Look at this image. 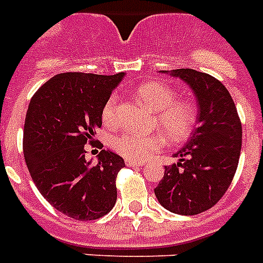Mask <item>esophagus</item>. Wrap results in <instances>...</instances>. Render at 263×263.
<instances>
[{"label":"esophagus","mask_w":263,"mask_h":263,"mask_svg":"<svg viewBox=\"0 0 263 263\" xmlns=\"http://www.w3.org/2000/svg\"><path fill=\"white\" fill-rule=\"evenodd\" d=\"M125 165L129 166V167H136V166H143V162H136V161H131V159H125Z\"/></svg>","instance_id":"34e87169"}]
</instances>
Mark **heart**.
Returning <instances> with one entry per match:
<instances>
[{
    "instance_id": "b5f03b06",
    "label": "heart",
    "mask_w": 263,
    "mask_h": 263,
    "mask_svg": "<svg viewBox=\"0 0 263 263\" xmlns=\"http://www.w3.org/2000/svg\"><path fill=\"white\" fill-rule=\"evenodd\" d=\"M136 95L155 112V124L172 142H185L192 135L197 121V110L193 102L185 98L174 100L176 93L172 87L154 81L139 85ZM117 119V98L112 96L102 108V120L105 124L113 125ZM165 146L166 139L162 134L139 135L125 131L112 139L113 150L121 157L136 162L144 161Z\"/></svg>"
}]
</instances>
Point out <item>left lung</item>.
<instances>
[{"instance_id":"1","label":"left lung","mask_w":263,"mask_h":263,"mask_svg":"<svg viewBox=\"0 0 263 263\" xmlns=\"http://www.w3.org/2000/svg\"><path fill=\"white\" fill-rule=\"evenodd\" d=\"M161 72L192 87L198 116L191 139L174 154L178 162L165 166L154 192L170 212L197 215L212 208L231 185L242 148V124L231 95L215 77L192 69Z\"/></svg>"}]
</instances>
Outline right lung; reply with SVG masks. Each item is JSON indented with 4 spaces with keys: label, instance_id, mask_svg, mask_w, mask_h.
I'll use <instances>...</instances> for the list:
<instances>
[{
    "label": "right lung",
    "instance_id": "add662e5",
    "mask_svg": "<svg viewBox=\"0 0 263 263\" xmlns=\"http://www.w3.org/2000/svg\"><path fill=\"white\" fill-rule=\"evenodd\" d=\"M124 72L100 76L62 72L32 97L23 150L36 187L51 205L76 220H96L116 204V177L124 159L109 150L85 159L102 124V108Z\"/></svg>",
    "mask_w": 263,
    "mask_h": 263
}]
</instances>
